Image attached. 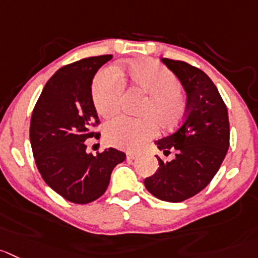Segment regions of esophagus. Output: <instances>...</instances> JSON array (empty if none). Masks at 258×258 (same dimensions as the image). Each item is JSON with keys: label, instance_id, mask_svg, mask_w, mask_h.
<instances>
[{"label": "esophagus", "instance_id": "obj_1", "mask_svg": "<svg viewBox=\"0 0 258 258\" xmlns=\"http://www.w3.org/2000/svg\"><path fill=\"white\" fill-rule=\"evenodd\" d=\"M138 154H137V153H127L126 154V158L127 159H137V158H138Z\"/></svg>", "mask_w": 258, "mask_h": 258}]
</instances>
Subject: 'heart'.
<instances>
[{"label": "heart", "instance_id": "b5f03b06", "mask_svg": "<svg viewBox=\"0 0 258 258\" xmlns=\"http://www.w3.org/2000/svg\"><path fill=\"white\" fill-rule=\"evenodd\" d=\"M125 75L136 87L148 95L141 114L146 117L132 119L116 116L105 124L107 143L122 149H137L157 134V122L172 127L186 112V100L180 91V81L172 71L154 60L131 63ZM121 81L112 68L101 71L92 85V102L101 116L117 111L121 96Z\"/></svg>", "mask_w": 258, "mask_h": 258}]
</instances>
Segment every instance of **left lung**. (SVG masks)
Segmentation results:
<instances>
[{
	"label": "left lung",
	"mask_w": 258,
	"mask_h": 258,
	"mask_svg": "<svg viewBox=\"0 0 258 258\" xmlns=\"http://www.w3.org/2000/svg\"><path fill=\"white\" fill-rule=\"evenodd\" d=\"M161 60L180 80L187 104L180 126L156 141L164 156L175 151V158L164 162L156 156L159 167L144 180V186L159 200L180 203L207 187L219 170L229 148V120L227 106L207 73L181 60Z\"/></svg>",
	"instance_id": "left-lung-1"
}]
</instances>
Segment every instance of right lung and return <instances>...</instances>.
<instances>
[{"instance_id":"right-lung-1","label":"right lung","mask_w":258,"mask_h":258,"mask_svg":"<svg viewBox=\"0 0 258 258\" xmlns=\"http://www.w3.org/2000/svg\"><path fill=\"white\" fill-rule=\"evenodd\" d=\"M112 55L81 59L59 68L41 91L30 121L36 167L49 187L76 204H88L106 191L116 164L126 156L115 148L92 156L85 141L100 122L91 85Z\"/></svg>"}]
</instances>
